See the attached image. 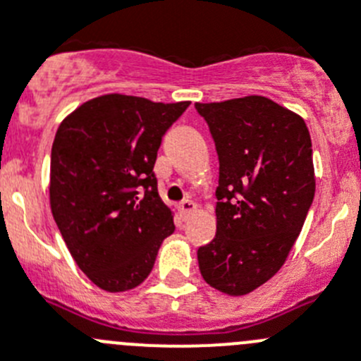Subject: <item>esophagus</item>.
Here are the masks:
<instances>
[{"label":"esophagus","mask_w":361,"mask_h":361,"mask_svg":"<svg viewBox=\"0 0 361 361\" xmlns=\"http://www.w3.org/2000/svg\"><path fill=\"white\" fill-rule=\"evenodd\" d=\"M196 207H197V204L194 203L192 200H183L180 203V207H178V209H180V212L183 214V216H187V214L194 212V210H196Z\"/></svg>","instance_id":"34e87169"}]
</instances>
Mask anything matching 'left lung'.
<instances>
[{"instance_id":"1","label":"left lung","mask_w":361,"mask_h":361,"mask_svg":"<svg viewBox=\"0 0 361 361\" xmlns=\"http://www.w3.org/2000/svg\"><path fill=\"white\" fill-rule=\"evenodd\" d=\"M216 144V237L197 248L207 284L246 295L284 264L314 197L306 122L266 97L196 104Z\"/></svg>"}]
</instances>
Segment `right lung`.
I'll use <instances>...</instances> for the list:
<instances>
[{
	"label": "right lung",
	"instance_id": "right-lung-1",
	"mask_svg": "<svg viewBox=\"0 0 361 361\" xmlns=\"http://www.w3.org/2000/svg\"><path fill=\"white\" fill-rule=\"evenodd\" d=\"M190 102L102 95L63 120L51 145V214L71 257L106 291L151 274L173 212L158 194L154 161L167 129Z\"/></svg>",
	"mask_w": 361,
	"mask_h": 361
}]
</instances>
